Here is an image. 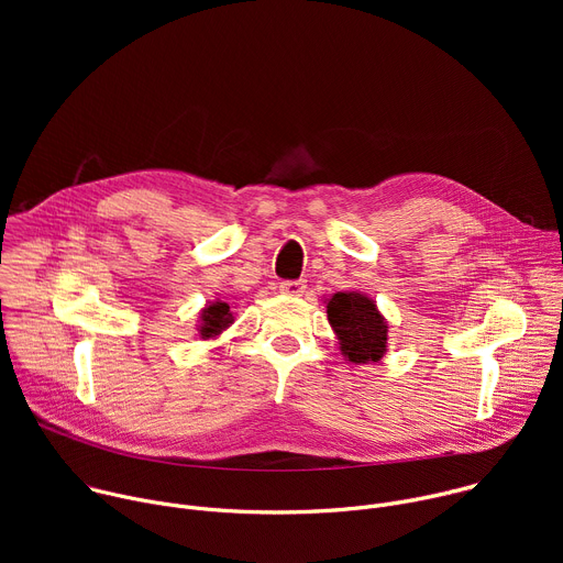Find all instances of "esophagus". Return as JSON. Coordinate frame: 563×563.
I'll use <instances>...</instances> for the list:
<instances>
[{
	"instance_id": "1",
	"label": "esophagus",
	"mask_w": 563,
	"mask_h": 563,
	"mask_svg": "<svg viewBox=\"0 0 563 563\" xmlns=\"http://www.w3.org/2000/svg\"><path fill=\"white\" fill-rule=\"evenodd\" d=\"M280 294H285V296H302V291H305V280H283L280 285Z\"/></svg>"
}]
</instances>
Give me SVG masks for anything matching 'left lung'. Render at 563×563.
Segmentation results:
<instances>
[{"label": "left lung", "mask_w": 563, "mask_h": 563, "mask_svg": "<svg viewBox=\"0 0 563 563\" xmlns=\"http://www.w3.org/2000/svg\"><path fill=\"white\" fill-rule=\"evenodd\" d=\"M328 320L332 323L341 352L352 363L378 361L387 343V325L376 305L356 291H339L328 302Z\"/></svg>", "instance_id": "1"}]
</instances>
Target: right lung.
<instances>
[{
  "label": "right lung",
  "instance_id": "right-lung-1",
  "mask_svg": "<svg viewBox=\"0 0 563 563\" xmlns=\"http://www.w3.org/2000/svg\"><path fill=\"white\" fill-rule=\"evenodd\" d=\"M231 323V313H229V305L227 302H213L202 311V325H200V334L202 339H211L216 334H220L224 328H229Z\"/></svg>",
  "mask_w": 563,
  "mask_h": 563
}]
</instances>
